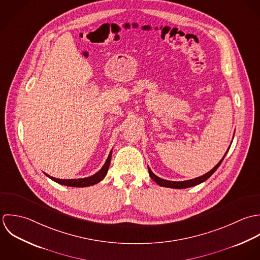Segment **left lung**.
<instances>
[{
    "instance_id": "8db88e82",
    "label": "left lung",
    "mask_w": 260,
    "mask_h": 260,
    "mask_svg": "<svg viewBox=\"0 0 260 260\" xmlns=\"http://www.w3.org/2000/svg\"><path fill=\"white\" fill-rule=\"evenodd\" d=\"M231 146V145H230ZM230 148V147H229ZM229 150V149H228ZM228 152V151H227ZM226 152V154H227ZM226 154L224 155V156L222 157V159H220V161L211 170L209 171L208 173H206L205 175L201 176V177H198V178H195V179H192V180H187V181H182V182H175V181H168V180H164V179H160L159 177L156 176L152 170L150 168L149 169V174L151 176V178L156 182L157 185L161 186V187H167V188H174V189H185V188H190V187H193V186H196V185H199L201 183H203L204 181H206L207 179H209L213 174L214 172L218 169V167L221 165L223 158L226 156Z\"/></svg>"
}]
</instances>
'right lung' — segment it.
<instances>
[{"label": "right lung", "instance_id": "1", "mask_svg": "<svg viewBox=\"0 0 260 260\" xmlns=\"http://www.w3.org/2000/svg\"><path fill=\"white\" fill-rule=\"evenodd\" d=\"M111 153L112 151H110L109 155L107 156L106 161L104 162V167L94 175L87 177V178H82V179H57L51 177L47 174H45L48 178H50L54 182L64 185V186H68V187H88V186H92L95 185L98 183H100L102 180H104V177L107 174L108 168H109V164H110V159H111Z\"/></svg>", "mask_w": 260, "mask_h": 260}]
</instances>
